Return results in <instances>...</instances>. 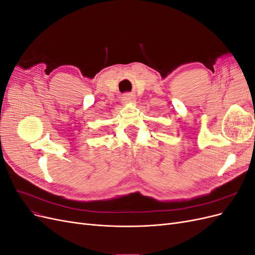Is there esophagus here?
<instances>
[{"label":"esophagus","mask_w":255,"mask_h":255,"mask_svg":"<svg viewBox=\"0 0 255 255\" xmlns=\"http://www.w3.org/2000/svg\"><path fill=\"white\" fill-rule=\"evenodd\" d=\"M121 102L123 104H132L133 102H135V98L130 95H126L125 97H122Z\"/></svg>","instance_id":"esophagus-1"}]
</instances>
